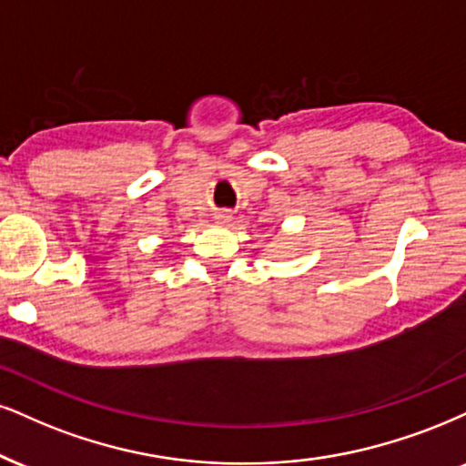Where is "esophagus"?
Wrapping results in <instances>:
<instances>
[{
    "mask_svg": "<svg viewBox=\"0 0 466 466\" xmlns=\"http://www.w3.org/2000/svg\"><path fill=\"white\" fill-rule=\"evenodd\" d=\"M216 220L220 222V224H227V222H231V216L224 214V211H220V214H216Z\"/></svg>",
    "mask_w": 466,
    "mask_h": 466,
    "instance_id": "1",
    "label": "esophagus"
}]
</instances>
